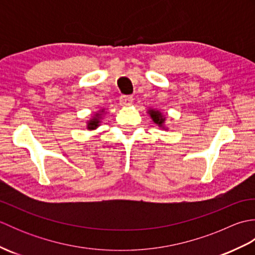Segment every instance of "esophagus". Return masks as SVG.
Returning a JSON list of instances; mask_svg holds the SVG:
<instances>
[{
  "label": "esophagus",
  "instance_id": "1",
  "mask_svg": "<svg viewBox=\"0 0 255 255\" xmlns=\"http://www.w3.org/2000/svg\"><path fill=\"white\" fill-rule=\"evenodd\" d=\"M132 101H133V99H132L131 95H122L121 99H119V102H121V104L123 106L130 105L131 103H132Z\"/></svg>",
  "mask_w": 255,
  "mask_h": 255
}]
</instances>
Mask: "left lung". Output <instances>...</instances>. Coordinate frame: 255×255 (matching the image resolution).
<instances>
[{"instance_id":"left-lung-1","label":"left lung","mask_w":255,"mask_h":255,"mask_svg":"<svg viewBox=\"0 0 255 255\" xmlns=\"http://www.w3.org/2000/svg\"><path fill=\"white\" fill-rule=\"evenodd\" d=\"M149 114H150L151 118H152V121H153L155 124H158L159 126H162V125H163V123H164V121H165V118H164L163 116H162V114H161L159 111L151 110V111H149Z\"/></svg>"}]
</instances>
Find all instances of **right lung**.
<instances>
[{
	"label": "right lung",
	"instance_id": "obj_1",
	"mask_svg": "<svg viewBox=\"0 0 255 255\" xmlns=\"http://www.w3.org/2000/svg\"><path fill=\"white\" fill-rule=\"evenodd\" d=\"M101 114H96L95 117H93L91 119V121L88 123V128L89 129H95L96 127L100 126L101 124Z\"/></svg>",
	"mask_w": 255,
	"mask_h": 255
}]
</instances>
